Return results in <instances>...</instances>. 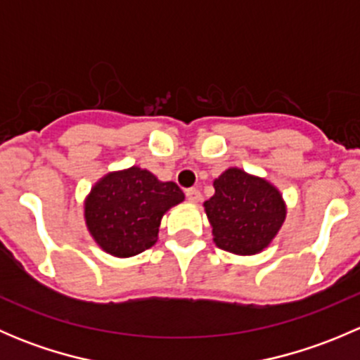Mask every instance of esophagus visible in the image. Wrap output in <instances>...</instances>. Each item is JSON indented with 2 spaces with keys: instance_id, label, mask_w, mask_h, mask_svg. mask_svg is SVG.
<instances>
[{
  "instance_id": "esophagus-1",
  "label": "esophagus",
  "mask_w": 360,
  "mask_h": 360,
  "mask_svg": "<svg viewBox=\"0 0 360 360\" xmlns=\"http://www.w3.org/2000/svg\"><path fill=\"white\" fill-rule=\"evenodd\" d=\"M186 198L190 202H193V203L200 202L202 200L200 190H198V188H190V190H186Z\"/></svg>"
}]
</instances>
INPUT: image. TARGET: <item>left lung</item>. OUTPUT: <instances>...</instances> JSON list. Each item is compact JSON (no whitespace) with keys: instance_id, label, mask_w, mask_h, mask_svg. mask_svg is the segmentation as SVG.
<instances>
[{"instance_id":"obj_1","label":"left lung","mask_w":360,"mask_h":360,"mask_svg":"<svg viewBox=\"0 0 360 360\" xmlns=\"http://www.w3.org/2000/svg\"><path fill=\"white\" fill-rule=\"evenodd\" d=\"M214 190L203 207L217 248L240 256L268 248L285 219L281 191L237 167L224 170Z\"/></svg>"}]
</instances>
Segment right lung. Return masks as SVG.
<instances>
[{
    "label": "right lung",
    "mask_w": 360,
    "mask_h": 360,
    "mask_svg": "<svg viewBox=\"0 0 360 360\" xmlns=\"http://www.w3.org/2000/svg\"><path fill=\"white\" fill-rule=\"evenodd\" d=\"M183 200L176 183L158 181L139 167L110 172L86 197V228L106 252L136 256L155 245L163 214Z\"/></svg>",
    "instance_id": "add662e5"
}]
</instances>
